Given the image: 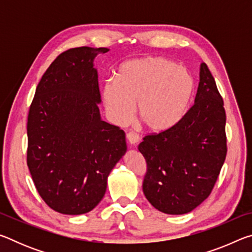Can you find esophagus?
<instances>
[{
	"label": "esophagus",
	"instance_id": "esophagus-1",
	"mask_svg": "<svg viewBox=\"0 0 252 252\" xmlns=\"http://www.w3.org/2000/svg\"><path fill=\"white\" fill-rule=\"evenodd\" d=\"M126 139L131 146H136L140 140V136L138 133H135V132H129V133L126 134Z\"/></svg>",
	"mask_w": 252,
	"mask_h": 252
}]
</instances>
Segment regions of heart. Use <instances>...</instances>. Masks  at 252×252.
I'll return each mask as SVG.
<instances>
[{
  "mask_svg": "<svg viewBox=\"0 0 252 252\" xmlns=\"http://www.w3.org/2000/svg\"><path fill=\"white\" fill-rule=\"evenodd\" d=\"M194 93L190 71L172 60L147 57L127 61L119 67L117 81L103 87V101L112 121L123 126L136 117L148 131L171 129L185 116Z\"/></svg>",
  "mask_w": 252,
  "mask_h": 252,
  "instance_id": "1",
  "label": "heart"
}]
</instances>
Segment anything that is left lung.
Returning a JSON list of instances; mask_svg holds the SVG:
<instances>
[{"label": "left lung", "instance_id": "obj_1", "mask_svg": "<svg viewBox=\"0 0 252 252\" xmlns=\"http://www.w3.org/2000/svg\"><path fill=\"white\" fill-rule=\"evenodd\" d=\"M147 162L143 193L168 215H185L206 200L227 156L225 111L206 63L194 104L176 126L147 134L139 144Z\"/></svg>", "mask_w": 252, "mask_h": 252}]
</instances>
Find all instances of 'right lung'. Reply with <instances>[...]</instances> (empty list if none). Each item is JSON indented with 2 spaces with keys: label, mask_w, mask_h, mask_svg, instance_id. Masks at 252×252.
Instances as JSON below:
<instances>
[{
  "label": "right lung",
  "mask_w": 252,
  "mask_h": 252,
  "mask_svg": "<svg viewBox=\"0 0 252 252\" xmlns=\"http://www.w3.org/2000/svg\"><path fill=\"white\" fill-rule=\"evenodd\" d=\"M106 48L66 50L37 84L28 117L27 163L44 202L63 215L97 206L126 151V133L101 120L93 60Z\"/></svg>",
  "instance_id": "obj_1"
}]
</instances>
